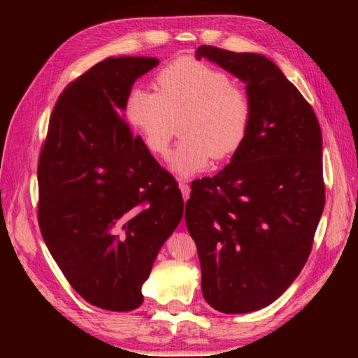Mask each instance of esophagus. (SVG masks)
I'll use <instances>...</instances> for the list:
<instances>
[{
  "label": "esophagus",
  "instance_id": "1",
  "mask_svg": "<svg viewBox=\"0 0 358 358\" xmlns=\"http://www.w3.org/2000/svg\"><path fill=\"white\" fill-rule=\"evenodd\" d=\"M180 189H181V194H183V197H185V201H186V199L189 197V192H191L189 185H187L186 181L181 180V181H180Z\"/></svg>",
  "mask_w": 358,
  "mask_h": 358
}]
</instances>
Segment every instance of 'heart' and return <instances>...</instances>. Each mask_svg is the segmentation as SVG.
Returning <instances> with one entry per match:
<instances>
[{"label":"heart","mask_w":358,"mask_h":358,"mask_svg":"<svg viewBox=\"0 0 358 358\" xmlns=\"http://www.w3.org/2000/svg\"><path fill=\"white\" fill-rule=\"evenodd\" d=\"M157 92L134 88L126 99L129 123L151 155L164 157L181 123L185 138L171 157L178 175L205 171L211 157L227 159L245 143L252 121L246 90L226 72L192 58L177 59L156 77Z\"/></svg>","instance_id":"obj_1"}]
</instances>
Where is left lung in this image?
Listing matches in <instances>:
<instances>
[{
    "label": "left lung",
    "instance_id": "obj_1",
    "mask_svg": "<svg viewBox=\"0 0 358 358\" xmlns=\"http://www.w3.org/2000/svg\"><path fill=\"white\" fill-rule=\"evenodd\" d=\"M196 57L246 83L252 121L232 162L191 183L186 227L208 305L227 314L256 311L310 257L325 205L322 132L313 107L268 58L213 45H201Z\"/></svg>",
    "mask_w": 358,
    "mask_h": 358
}]
</instances>
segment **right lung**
<instances>
[{
    "label": "right lung",
    "mask_w": 358,
    "mask_h": 358,
    "mask_svg": "<svg viewBox=\"0 0 358 358\" xmlns=\"http://www.w3.org/2000/svg\"><path fill=\"white\" fill-rule=\"evenodd\" d=\"M156 58H106L63 90L38 162V221L66 280L92 305L131 311L183 216L175 178L123 110Z\"/></svg>",
    "instance_id": "1"
}]
</instances>
